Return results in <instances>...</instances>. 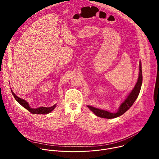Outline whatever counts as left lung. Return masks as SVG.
Here are the masks:
<instances>
[{
    "instance_id": "obj_1",
    "label": "left lung",
    "mask_w": 159,
    "mask_h": 159,
    "mask_svg": "<svg viewBox=\"0 0 159 159\" xmlns=\"http://www.w3.org/2000/svg\"><path fill=\"white\" fill-rule=\"evenodd\" d=\"M140 73H139V77L138 81L136 84L134 89L132 90V91L131 93L129 94V96L127 97V98L125 99V101L121 104V106L119 107L118 111L117 112L115 113H112L107 111L99 109L92 106H87V107L91 110L94 114L99 117L101 118H104L107 119H112V118H117L122 115H123L124 113L127 111L133 104L135 100L137 99L138 98L140 89H141V86L142 84V80H143V77H142V64L141 62H140Z\"/></svg>"
}]
</instances>
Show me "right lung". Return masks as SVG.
<instances>
[{
	"instance_id": "add662e5",
	"label": "right lung",
	"mask_w": 159,
	"mask_h": 159,
	"mask_svg": "<svg viewBox=\"0 0 159 159\" xmlns=\"http://www.w3.org/2000/svg\"><path fill=\"white\" fill-rule=\"evenodd\" d=\"M11 93L13 95V96L14 97V98L16 99V100L22 106H23L24 107H25L27 110H28L31 113H33V114H42V115H45V114H48V113L50 112L51 111H52L55 106H56V104L53 105V106L52 107H38V108H36V109H33V108H31L30 106H29V104L28 103L25 101L24 99H22L20 98H19V97H17L13 92L12 90H11Z\"/></svg>"
}]
</instances>
